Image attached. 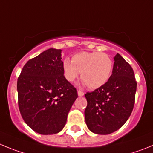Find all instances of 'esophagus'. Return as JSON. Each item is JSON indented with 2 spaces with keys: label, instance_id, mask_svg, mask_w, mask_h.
I'll return each mask as SVG.
<instances>
[{
  "label": "esophagus",
  "instance_id": "34e87169",
  "mask_svg": "<svg viewBox=\"0 0 153 153\" xmlns=\"http://www.w3.org/2000/svg\"><path fill=\"white\" fill-rule=\"evenodd\" d=\"M78 94L79 97H82V96H84V92L82 91L78 90Z\"/></svg>",
  "mask_w": 153,
  "mask_h": 153
}]
</instances>
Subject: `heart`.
Masks as SVG:
<instances>
[{
	"mask_svg": "<svg viewBox=\"0 0 153 153\" xmlns=\"http://www.w3.org/2000/svg\"><path fill=\"white\" fill-rule=\"evenodd\" d=\"M62 68L67 81L74 82L81 73V78L86 86L90 89H96L110 79L114 62L107 53L81 52L72 56L71 62L65 59L62 62Z\"/></svg>",
	"mask_w": 153,
	"mask_h": 153,
	"instance_id": "1",
	"label": "heart"
}]
</instances>
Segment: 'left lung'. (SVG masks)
<instances>
[{
	"label": "left lung",
	"instance_id": "obj_1",
	"mask_svg": "<svg viewBox=\"0 0 153 153\" xmlns=\"http://www.w3.org/2000/svg\"><path fill=\"white\" fill-rule=\"evenodd\" d=\"M137 85L130 65L117 54L112 75L107 83L85 94L88 102L85 122L89 130L107 135L123 126L133 111Z\"/></svg>",
	"mask_w": 153,
	"mask_h": 153
}]
</instances>
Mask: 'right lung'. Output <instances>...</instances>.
<instances>
[{"label": "right lung", "instance_id": "right-lung-1", "mask_svg": "<svg viewBox=\"0 0 153 153\" xmlns=\"http://www.w3.org/2000/svg\"><path fill=\"white\" fill-rule=\"evenodd\" d=\"M62 50L49 49L29 60L17 79L18 105L25 123L39 134L61 131L78 97L64 76Z\"/></svg>", "mask_w": 153, "mask_h": 153}]
</instances>
